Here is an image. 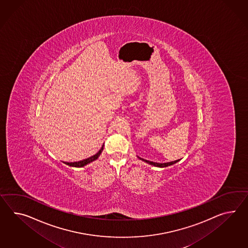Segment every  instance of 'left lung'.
<instances>
[{"label": "left lung", "instance_id": "obj_1", "mask_svg": "<svg viewBox=\"0 0 248 248\" xmlns=\"http://www.w3.org/2000/svg\"><path fill=\"white\" fill-rule=\"evenodd\" d=\"M139 157L140 160H142V161H144L146 163L150 164L151 166H154V167H157V168H167V167H169V166H172V165H174V164L176 163V162H178L179 161V159H177V160H175V161H171V162H168V163H157V162H153V161H150V160H147V159H144V158H141V157Z\"/></svg>", "mask_w": 248, "mask_h": 248}]
</instances>
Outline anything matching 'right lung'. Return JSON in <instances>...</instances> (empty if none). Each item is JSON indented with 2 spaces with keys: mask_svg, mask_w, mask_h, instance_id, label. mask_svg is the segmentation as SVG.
Returning a JSON list of instances; mask_svg holds the SVG:
<instances>
[{
  "mask_svg": "<svg viewBox=\"0 0 248 248\" xmlns=\"http://www.w3.org/2000/svg\"><path fill=\"white\" fill-rule=\"evenodd\" d=\"M103 149H104V145H102L101 149H100L99 151H97V153H96L95 155H93V156H91V157H88V158H86V159H83V160L76 161V162H63V163L66 164V165L70 166V167H74V168H82V167H84L86 165L91 163V162H93L94 160L97 159L98 157L100 156V154L102 153Z\"/></svg>",
  "mask_w": 248,
  "mask_h": 248,
  "instance_id": "right-lung-1",
  "label": "right lung"
}]
</instances>
